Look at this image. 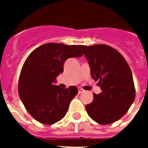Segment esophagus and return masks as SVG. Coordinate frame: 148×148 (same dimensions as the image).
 <instances>
[{"label":"esophagus","instance_id":"34e87169","mask_svg":"<svg viewBox=\"0 0 148 148\" xmlns=\"http://www.w3.org/2000/svg\"><path fill=\"white\" fill-rule=\"evenodd\" d=\"M84 91V90L82 88H78V94H81V93H83Z\"/></svg>","mask_w":148,"mask_h":148}]
</instances>
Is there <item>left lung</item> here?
<instances>
[{
    "mask_svg": "<svg viewBox=\"0 0 148 148\" xmlns=\"http://www.w3.org/2000/svg\"><path fill=\"white\" fill-rule=\"evenodd\" d=\"M88 61L90 74L102 92L85 106L91 119L110 124L124 116L135 98L133 76L128 64L114 48L106 45H79Z\"/></svg>",
    "mask_w": 148,
    "mask_h": 148,
    "instance_id": "1",
    "label": "left lung"
}]
</instances>
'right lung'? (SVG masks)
<instances>
[{
    "label": "right lung",
    "mask_w": 148,
    "mask_h": 148,
    "mask_svg": "<svg viewBox=\"0 0 148 148\" xmlns=\"http://www.w3.org/2000/svg\"><path fill=\"white\" fill-rule=\"evenodd\" d=\"M79 46L48 43L36 48L25 60L18 81V94L26 110L44 124H53L64 117L70 102L78 92L75 86L55 85L64 71L65 60L80 58Z\"/></svg>",
    "instance_id": "right-lung-1"
}]
</instances>
